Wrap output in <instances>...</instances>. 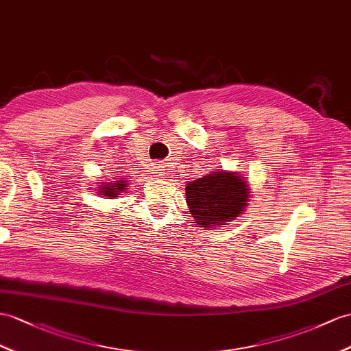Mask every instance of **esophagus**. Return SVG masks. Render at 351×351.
Masks as SVG:
<instances>
[{
  "mask_svg": "<svg viewBox=\"0 0 351 351\" xmlns=\"http://www.w3.org/2000/svg\"><path fill=\"white\" fill-rule=\"evenodd\" d=\"M162 168H164V167H162V165H159V164H158V165L155 167V171H158V173L160 174V171H164V169H162Z\"/></svg>",
  "mask_w": 351,
  "mask_h": 351,
  "instance_id": "obj_1",
  "label": "esophagus"
}]
</instances>
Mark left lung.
Here are the masks:
<instances>
[{"label": "left lung", "mask_w": 351, "mask_h": 351, "mask_svg": "<svg viewBox=\"0 0 351 351\" xmlns=\"http://www.w3.org/2000/svg\"><path fill=\"white\" fill-rule=\"evenodd\" d=\"M249 198V187L234 173L217 171L186 186V202L195 221L204 228L223 225L241 215Z\"/></svg>", "instance_id": "left-lung-1"}]
</instances>
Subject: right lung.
<instances>
[{"label":"right lung","mask_w":351,"mask_h":351,"mask_svg":"<svg viewBox=\"0 0 351 351\" xmlns=\"http://www.w3.org/2000/svg\"><path fill=\"white\" fill-rule=\"evenodd\" d=\"M126 182L123 180H119L117 183H110V184H106V186H101V193L106 195V196H110V198H113V196H116L117 193H121L125 191L126 187Z\"/></svg>","instance_id":"right-lung-1"}]
</instances>
